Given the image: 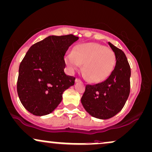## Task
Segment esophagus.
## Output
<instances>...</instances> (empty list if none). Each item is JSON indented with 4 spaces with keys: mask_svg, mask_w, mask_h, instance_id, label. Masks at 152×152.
<instances>
[{
    "mask_svg": "<svg viewBox=\"0 0 152 152\" xmlns=\"http://www.w3.org/2000/svg\"><path fill=\"white\" fill-rule=\"evenodd\" d=\"M76 82H81V79L77 78V79H76Z\"/></svg>",
    "mask_w": 152,
    "mask_h": 152,
    "instance_id": "34e87169",
    "label": "esophagus"
}]
</instances>
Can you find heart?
<instances>
[{"instance_id": "1", "label": "heart", "mask_w": 152, "mask_h": 152, "mask_svg": "<svg viewBox=\"0 0 152 152\" xmlns=\"http://www.w3.org/2000/svg\"><path fill=\"white\" fill-rule=\"evenodd\" d=\"M66 64L71 71H76L84 65V72L93 82H100L106 79L115 64V55L112 50L95 42L76 45L73 51L65 58Z\"/></svg>"}]
</instances>
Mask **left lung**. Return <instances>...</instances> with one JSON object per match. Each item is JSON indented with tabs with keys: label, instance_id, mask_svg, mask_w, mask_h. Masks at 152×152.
Listing matches in <instances>:
<instances>
[{
	"label": "left lung",
	"instance_id": "obj_1",
	"mask_svg": "<svg viewBox=\"0 0 152 152\" xmlns=\"http://www.w3.org/2000/svg\"><path fill=\"white\" fill-rule=\"evenodd\" d=\"M115 55L114 70L106 80L94 85L87 84L81 97L84 109L91 116L109 119L118 114L130 94L131 67L123 50L108 42Z\"/></svg>",
	"mask_w": 152,
	"mask_h": 152
}]
</instances>
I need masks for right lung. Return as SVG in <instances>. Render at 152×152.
Wrapping results in <instances>:
<instances>
[{
    "instance_id": "obj_1",
    "label": "right lung",
    "mask_w": 152,
    "mask_h": 152,
    "mask_svg": "<svg viewBox=\"0 0 152 152\" xmlns=\"http://www.w3.org/2000/svg\"><path fill=\"white\" fill-rule=\"evenodd\" d=\"M73 34L49 36L31 46L20 63L17 92L23 106L34 115L50 114L76 78L64 72V56L78 40Z\"/></svg>"
}]
</instances>
